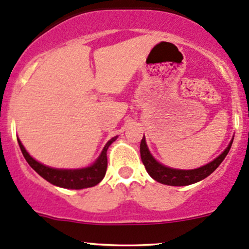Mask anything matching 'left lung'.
<instances>
[{
  "label": "left lung",
  "mask_w": 249,
  "mask_h": 249,
  "mask_svg": "<svg viewBox=\"0 0 249 249\" xmlns=\"http://www.w3.org/2000/svg\"><path fill=\"white\" fill-rule=\"evenodd\" d=\"M234 139V138H232ZM232 139L227 146V148L218 156L217 158L213 160V161L208 162L204 166H200L198 168H194V170H179V168H172L165 166L164 164L159 162L158 160L152 156L149 152L148 147H147L145 135H143L142 140L140 143V154L141 160H142L143 165H145L146 171L148 175L151 176L154 180L159 181V183L165 184V185L171 186H185L190 184H195L197 181L202 180V179L207 178L210 176L213 171L216 170L223 161L224 158L228 154L229 149H231Z\"/></svg>",
  "instance_id": "obj_1"
}]
</instances>
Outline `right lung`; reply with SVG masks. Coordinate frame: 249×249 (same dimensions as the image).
<instances>
[{"label": "right lung", "mask_w": 249, "mask_h": 249, "mask_svg": "<svg viewBox=\"0 0 249 249\" xmlns=\"http://www.w3.org/2000/svg\"><path fill=\"white\" fill-rule=\"evenodd\" d=\"M117 136L111 138L106 146L103 147L102 152L98 156L95 162H92L90 166L82 167V168H55L50 167L41 162L36 161L33 157L29 156V153L26 151L20 139L18 138V146H20L21 152L23 157L27 160L29 166L33 168L39 176L46 179L47 181L55 186L64 189H72V190H81L85 188H91V186L97 185L106 176L107 166H108V160H107V151L109 146L117 139Z\"/></svg>", "instance_id": "obj_1"}]
</instances>
